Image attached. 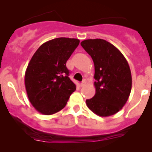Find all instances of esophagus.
Returning a JSON list of instances; mask_svg holds the SVG:
<instances>
[{
  "label": "esophagus",
  "instance_id": "esophagus-1",
  "mask_svg": "<svg viewBox=\"0 0 152 152\" xmlns=\"http://www.w3.org/2000/svg\"><path fill=\"white\" fill-rule=\"evenodd\" d=\"M85 84H86V80H85V79H84V80H83L82 82L80 83V87H83V86L85 85Z\"/></svg>",
  "mask_w": 152,
  "mask_h": 152
}]
</instances>
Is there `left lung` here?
I'll use <instances>...</instances> for the list:
<instances>
[{
	"label": "left lung",
	"instance_id": "1",
	"mask_svg": "<svg viewBox=\"0 0 152 152\" xmlns=\"http://www.w3.org/2000/svg\"><path fill=\"white\" fill-rule=\"evenodd\" d=\"M94 63L96 94L86 100L88 108L100 116L119 112L130 95L132 75L129 65L121 52L101 39L80 42Z\"/></svg>",
	"mask_w": 152,
	"mask_h": 152
}]
</instances>
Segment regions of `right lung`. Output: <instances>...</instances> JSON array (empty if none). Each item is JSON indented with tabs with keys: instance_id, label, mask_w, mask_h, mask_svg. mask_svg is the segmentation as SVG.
<instances>
[{
	"instance_id": "right-lung-1",
	"label": "right lung",
	"mask_w": 152,
	"mask_h": 152,
	"mask_svg": "<svg viewBox=\"0 0 152 152\" xmlns=\"http://www.w3.org/2000/svg\"><path fill=\"white\" fill-rule=\"evenodd\" d=\"M79 39L56 38L43 43L28 64L25 87L31 104L44 115L62 110L76 86L69 78L66 62Z\"/></svg>"
}]
</instances>
